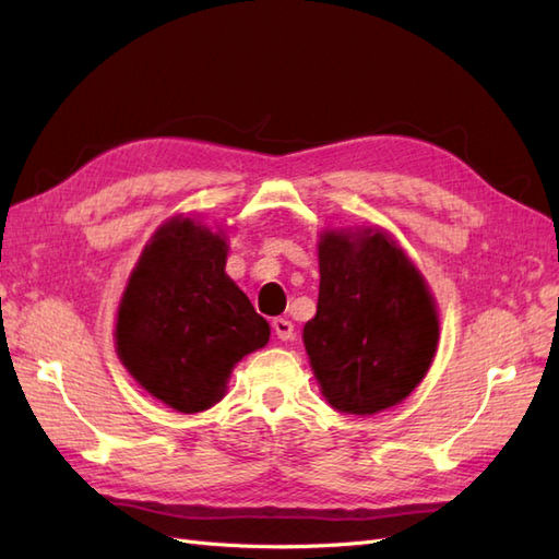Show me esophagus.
Listing matches in <instances>:
<instances>
[{
	"mask_svg": "<svg viewBox=\"0 0 559 559\" xmlns=\"http://www.w3.org/2000/svg\"><path fill=\"white\" fill-rule=\"evenodd\" d=\"M271 326H273V334H276L281 341H290L295 336V326H293V322H288V319L276 317Z\"/></svg>",
	"mask_w": 559,
	"mask_h": 559,
	"instance_id": "1",
	"label": "esophagus"
}]
</instances>
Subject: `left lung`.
Wrapping results in <instances>:
<instances>
[{
  "mask_svg": "<svg viewBox=\"0 0 559 559\" xmlns=\"http://www.w3.org/2000/svg\"><path fill=\"white\" fill-rule=\"evenodd\" d=\"M317 314L302 341L326 401L341 413L396 406L423 382L439 322L423 276L384 233H326Z\"/></svg>",
  "mask_w": 559,
  "mask_h": 559,
  "instance_id": "obj_1",
  "label": "left lung"
}]
</instances>
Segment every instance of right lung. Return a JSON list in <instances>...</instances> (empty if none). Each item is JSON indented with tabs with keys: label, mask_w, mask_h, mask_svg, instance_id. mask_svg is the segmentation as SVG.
<instances>
[{
	"label": "right lung",
	"mask_w": 559,
	"mask_h": 559,
	"mask_svg": "<svg viewBox=\"0 0 559 559\" xmlns=\"http://www.w3.org/2000/svg\"><path fill=\"white\" fill-rule=\"evenodd\" d=\"M228 247L189 218L165 223L144 249L117 312V353L165 406L218 403L235 362L266 346L271 329L225 276Z\"/></svg>",
	"instance_id": "add662e5"
}]
</instances>
